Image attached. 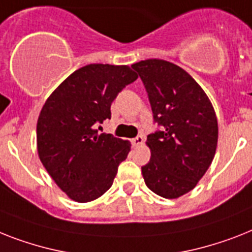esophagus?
<instances>
[{"label":"esophagus","instance_id":"esophagus-1","mask_svg":"<svg viewBox=\"0 0 252 252\" xmlns=\"http://www.w3.org/2000/svg\"><path fill=\"white\" fill-rule=\"evenodd\" d=\"M142 144H144V137L142 136H137L132 140L133 146H140V145H142Z\"/></svg>","mask_w":252,"mask_h":252}]
</instances>
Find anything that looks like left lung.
Here are the masks:
<instances>
[{"instance_id":"1","label":"left lung","mask_w":252,"mask_h":252,"mask_svg":"<svg viewBox=\"0 0 252 252\" xmlns=\"http://www.w3.org/2000/svg\"><path fill=\"white\" fill-rule=\"evenodd\" d=\"M147 92L158 129L147 136L150 161L141 167L147 188L175 199L195 188L218 146L211 102L185 69L163 59L132 64Z\"/></svg>"}]
</instances>
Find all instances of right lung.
Wrapping results in <instances>:
<instances>
[{
  "mask_svg": "<svg viewBox=\"0 0 252 252\" xmlns=\"http://www.w3.org/2000/svg\"><path fill=\"white\" fill-rule=\"evenodd\" d=\"M137 77L128 66L88 64L71 73L45 102L37 120L38 157L71 199L91 202L111 188L130 144L98 134L95 126L111 119L112 101Z\"/></svg>",
  "mask_w": 252,
  "mask_h": 252,
  "instance_id": "right-lung-1",
  "label": "right lung"
}]
</instances>
